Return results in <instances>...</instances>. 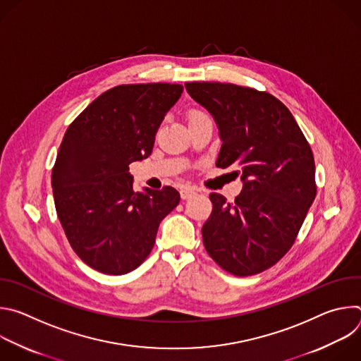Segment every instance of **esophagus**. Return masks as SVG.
Returning <instances> with one entry per match:
<instances>
[{
	"instance_id": "obj_1",
	"label": "esophagus",
	"mask_w": 361,
	"mask_h": 361,
	"mask_svg": "<svg viewBox=\"0 0 361 361\" xmlns=\"http://www.w3.org/2000/svg\"><path fill=\"white\" fill-rule=\"evenodd\" d=\"M192 194H195V191H194L192 188H190V187H185V188H183V190L180 191V195H181V198H183V200L190 198Z\"/></svg>"
}]
</instances>
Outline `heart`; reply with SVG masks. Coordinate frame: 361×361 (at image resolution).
Returning <instances> with one entry per match:
<instances>
[{"instance_id":"b5f03b06","label":"heart","mask_w":361,"mask_h":361,"mask_svg":"<svg viewBox=\"0 0 361 361\" xmlns=\"http://www.w3.org/2000/svg\"><path fill=\"white\" fill-rule=\"evenodd\" d=\"M202 117H209L207 114H205L204 111L198 110V109H191L188 111V121H192V120H198V118H202Z\"/></svg>"}]
</instances>
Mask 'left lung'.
<instances>
[{
  "mask_svg": "<svg viewBox=\"0 0 361 361\" xmlns=\"http://www.w3.org/2000/svg\"><path fill=\"white\" fill-rule=\"evenodd\" d=\"M185 88L219 126L216 166L237 167L244 183L233 202L210 194L204 247L223 270L259 274L287 254L316 198L313 151L290 110L267 91L204 81Z\"/></svg>",
  "mask_w": 361,
  "mask_h": 361,
  "instance_id": "1",
  "label": "left lung"
}]
</instances>
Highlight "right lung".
I'll use <instances>...</instances> for the list:
<instances>
[{"label":"right lung","instance_id":"obj_1","mask_svg":"<svg viewBox=\"0 0 361 361\" xmlns=\"http://www.w3.org/2000/svg\"><path fill=\"white\" fill-rule=\"evenodd\" d=\"M183 85L123 84L107 90L70 124L51 173L57 216L70 245L91 269L135 270L161 220L180 202L173 187L133 190L128 166L147 159Z\"/></svg>","mask_w":361,"mask_h":361}]
</instances>
